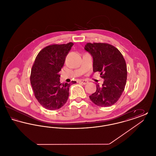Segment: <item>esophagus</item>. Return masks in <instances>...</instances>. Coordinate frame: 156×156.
Segmentation results:
<instances>
[{
	"label": "esophagus",
	"instance_id": "1",
	"mask_svg": "<svg viewBox=\"0 0 156 156\" xmlns=\"http://www.w3.org/2000/svg\"><path fill=\"white\" fill-rule=\"evenodd\" d=\"M79 82L83 84V85H85V84H87V83H88V81H87V80H80L79 81Z\"/></svg>",
	"mask_w": 156,
	"mask_h": 156
}]
</instances>
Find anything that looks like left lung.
<instances>
[{"mask_svg": "<svg viewBox=\"0 0 156 156\" xmlns=\"http://www.w3.org/2000/svg\"><path fill=\"white\" fill-rule=\"evenodd\" d=\"M85 50L93 58V71L101 73L104 78L102 87L97 85V90L89 96L94 104L107 107L115 104L126 85V62L119 50L107 43H87Z\"/></svg>", "mask_w": 156, "mask_h": 156, "instance_id": "1", "label": "left lung"}]
</instances>
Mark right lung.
<instances>
[{
	"instance_id": "1",
	"label": "right lung",
	"mask_w": 156,
	"mask_h": 156,
	"mask_svg": "<svg viewBox=\"0 0 156 156\" xmlns=\"http://www.w3.org/2000/svg\"><path fill=\"white\" fill-rule=\"evenodd\" d=\"M74 44H53L41 50L32 67L30 82L38 102L48 110L61 108L67 102L71 84L59 82L58 74ZM75 83L76 82L73 81Z\"/></svg>"
}]
</instances>
